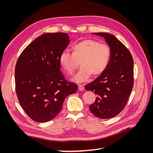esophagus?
<instances>
[{"label": "esophagus", "mask_w": 153, "mask_h": 153, "mask_svg": "<svg viewBox=\"0 0 153 153\" xmlns=\"http://www.w3.org/2000/svg\"><path fill=\"white\" fill-rule=\"evenodd\" d=\"M84 87L82 85H78V90L79 91H84Z\"/></svg>", "instance_id": "obj_1"}]
</instances>
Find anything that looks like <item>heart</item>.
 <instances>
[{"instance_id":"heart-1","label":"heart","mask_w":153,"mask_h":153,"mask_svg":"<svg viewBox=\"0 0 153 153\" xmlns=\"http://www.w3.org/2000/svg\"><path fill=\"white\" fill-rule=\"evenodd\" d=\"M110 57V49L107 45L93 39H84L73 46L72 53L63 51L59 61L70 75L74 73L80 62L82 68L73 80L82 82L89 79L91 75L94 76L101 75L107 68Z\"/></svg>"}]
</instances>
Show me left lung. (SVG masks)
Here are the masks:
<instances>
[{
  "label": "left lung",
  "mask_w": 153,
  "mask_h": 153,
  "mask_svg": "<svg viewBox=\"0 0 153 153\" xmlns=\"http://www.w3.org/2000/svg\"><path fill=\"white\" fill-rule=\"evenodd\" d=\"M104 38L111 57L106 70L85 86L96 94L91 112L100 119H110L124 109L133 86V60L128 48L114 35L104 32L92 33Z\"/></svg>",
  "instance_id": "8db88e82"
}]
</instances>
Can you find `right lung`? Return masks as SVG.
<instances>
[{
  "label": "right lung",
  "instance_id": "1",
  "mask_svg": "<svg viewBox=\"0 0 153 153\" xmlns=\"http://www.w3.org/2000/svg\"><path fill=\"white\" fill-rule=\"evenodd\" d=\"M70 40L64 32L47 33L34 40L18 57L15 87L18 101L33 121L45 123L61 112L66 97L78 86L67 82L60 71L59 55Z\"/></svg>",
  "mask_w": 153,
  "mask_h": 153
}]
</instances>
